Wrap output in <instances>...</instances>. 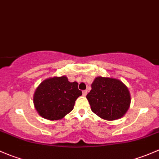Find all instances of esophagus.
<instances>
[{"mask_svg": "<svg viewBox=\"0 0 159 159\" xmlns=\"http://www.w3.org/2000/svg\"><path fill=\"white\" fill-rule=\"evenodd\" d=\"M87 90H83V96H86V94H87Z\"/></svg>", "mask_w": 159, "mask_h": 159, "instance_id": "34e87169", "label": "esophagus"}]
</instances>
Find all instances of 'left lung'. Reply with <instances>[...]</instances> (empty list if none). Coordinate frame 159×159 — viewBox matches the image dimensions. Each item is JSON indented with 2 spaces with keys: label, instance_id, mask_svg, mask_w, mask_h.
Returning <instances> with one entry per match:
<instances>
[{
  "label": "left lung",
  "instance_id": "8db88e82",
  "mask_svg": "<svg viewBox=\"0 0 159 159\" xmlns=\"http://www.w3.org/2000/svg\"><path fill=\"white\" fill-rule=\"evenodd\" d=\"M86 95L92 111L106 120L120 119L126 113L131 102L127 86L114 78L98 76Z\"/></svg>",
  "mask_w": 159,
  "mask_h": 159
}]
</instances>
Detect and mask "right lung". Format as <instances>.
I'll use <instances>...</instances> for the list:
<instances>
[{
	"label": "right lung",
	"instance_id": "add662e5",
	"mask_svg": "<svg viewBox=\"0 0 159 159\" xmlns=\"http://www.w3.org/2000/svg\"><path fill=\"white\" fill-rule=\"evenodd\" d=\"M82 95L76 82L66 76L49 78L38 86L34 95V104L39 115L49 120H58L73 109L75 101Z\"/></svg>",
	"mask_w": 159,
	"mask_h": 159
}]
</instances>
